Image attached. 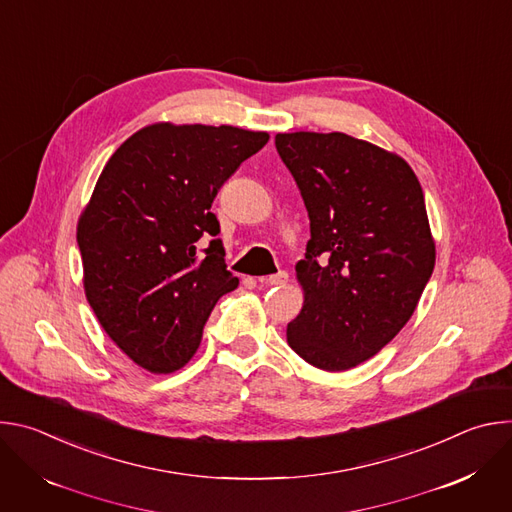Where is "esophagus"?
I'll return each instance as SVG.
<instances>
[{
  "instance_id": "obj_1",
  "label": "esophagus",
  "mask_w": 512,
  "mask_h": 512,
  "mask_svg": "<svg viewBox=\"0 0 512 512\" xmlns=\"http://www.w3.org/2000/svg\"><path fill=\"white\" fill-rule=\"evenodd\" d=\"M287 271H277V273H273V275H269L265 281L269 283V285H283V283H287Z\"/></svg>"
}]
</instances>
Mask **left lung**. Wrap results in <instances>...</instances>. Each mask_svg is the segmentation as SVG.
<instances>
[{
  "instance_id": "1",
  "label": "left lung",
  "mask_w": 512,
  "mask_h": 512,
  "mask_svg": "<svg viewBox=\"0 0 512 512\" xmlns=\"http://www.w3.org/2000/svg\"><path fill=\"white\" fill-rule=\"evenodd\" d=\"M275 148L310 216L287 342L312 367L348 371L399 334L431 277L423 190L403 158L340 131L277 133Z\"/></svg>"
}]
</instances>
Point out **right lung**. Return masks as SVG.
I'll list each match as a JSON object with an SVG mask.
<instances>
[{
  "label": "right lung",
  "instance_id": "obj_1",
  "mask_svg": "<svg viewBox=\"0 0 512 512\" xmlns=\"http://www.w3.org/2000/svg\"><path fill=\"white\" fill-rule=\"evenodd\" d=\"M267 139L231 125L156 123L103 168L77 229L85 294L111 340L150 373L182 369L218 298L237 289L210 206Z\"/></svg>",
  "mask_w": 512,
  "mask_h": 512
}]
</instances>
